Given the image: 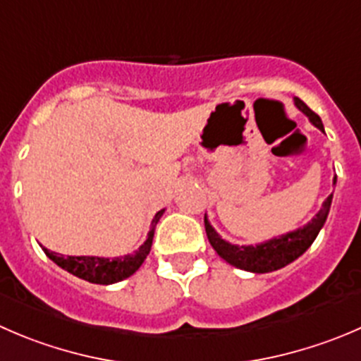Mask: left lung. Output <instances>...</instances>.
I'll list each match as a JSON object with an SVG mask.
<instances>
[{"instance_id": "obj_1", "label": "left lung", "mask_w": 361, "mask_h": 361, "mask_svg": "<svg viewBox=\"0 0 361 361\" xmlns=\"http://www.w3.org/2000/svg\"><path fill=\"white\" fill-rule=\"evenodd\" d=\"M295 106L298 107L303 114L309 116L310 123H312L314 127H317L321 132H324L321 118L317 116L314 111H310L303 100L295 97ZM335 183H337V176L334 178V185ZM331 197H334V194L328 195L326 201L323 202V208L316 213V216H314L307 226L300 227V229L296 231H291V233L288 234H282V236L279 238H271V240L264 241V243L241 245V247L240 245L229 243V241L222 240V238L219 236V233L213 229L212 224H209L208 219L204 216L206 234H208V240L209 243H212V247L215 248V252L224 259V261L236 266V268L245 269V271H252V274H268V271H275V269H281L284 268V266H288L289 262L298 259L300 255L314 243V240H316L317 234H319L321 227L326 222V216L328 213H330Z\"/></svg>"}]
</instances>
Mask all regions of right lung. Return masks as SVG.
I'll return each instance as SVG.
<instances>
[{
	"label": "right lung",
	"mask_w": 361,
	"mask_h": 361,
	"mask_svg": "<svg viewBox=\"0 0 361 361\" xmlns=\"http://www.w3.org/2000/svg\"><path fill=\"white\" fill-rule=\"evenodd\" d=\"M164 215V209H160L155 215V219L152 220V229H149L148 238H146L145 243L139 247V250H135L134 254L121 255V257H95V255H63L56 254V252L47 250L44 247L45 255H47L51 261H54L59 268L66 269L68 274L75 275V277L82 279V281L92 282V284H114V282H120L123 279L130 277L139 269V266L145 262L146 255L152 250L153 243V234H155V226L159 224L160 216Z\"/></svg>",
	"instance_id": "1"
}]
</instances>
